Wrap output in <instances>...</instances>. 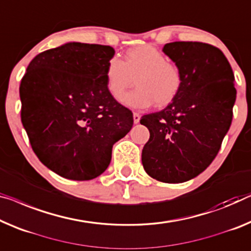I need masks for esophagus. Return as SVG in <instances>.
Returning <instances> with one entry per match:
<instances>
[{
    "label": "esophagus",
    "instance_id": "1",
    "mask_svg": "<svg viewBox=\"0 0 251 251\" xmlns=\"http://www.w3.org/2000/svg\"><path fill=\"white\" fill-rule=\"evenodd\" d=\"M133 119H134V124H137L141 119V115L138 113H134L133 114Z\"/></svg>",
    "mask_w": 251,
    "mask_h": 251
}]
</instances>
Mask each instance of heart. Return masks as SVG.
I'll list each match as a JSON object with an SVG mask.
<instances>
[{
  "instance_id": "b5f03b06",
  "label": "heart",
  "mask_w": 251,
  "mask_h": 251,
  "mask_svg": "<svg viewBox=\"0 0 251 251\" xmlns=\"http://www.w3.org/2000/svg\"><path fill=\"white\" fill-rule=\"evenodd\" d=\"M134 80L138 88L126 95L124 92ZM108 92L114 99L132 108H147L169 104L182 85V73L176 63L168 61L161 50L143 45L130 48L124 58L113 57L104 70Z\"/></svg>"
}]
</instances>
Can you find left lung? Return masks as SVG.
I'll return each instance as SVG.
<instances>
[{
	"mask_svg": "<svg viewBox=\"0 0 251 251\" xmlns=\"http://www.w3.org/2000/svg\"><path fill=\"white\" fill-rule=\"evenodd\" d=\"M162 50L180 67L182 85L164 109L141 118L150 130L142 163L152 178L177 184L195 178L215 159L232 122L237 90L218 47L174 42Z\"/></svg>",
	"mask_w": 251,
	"mask_h": 251,
	"instance_id": "left-lung-1",
	"label": "left lung"
}]
</instances>
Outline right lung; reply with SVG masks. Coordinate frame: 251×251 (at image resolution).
Instances as JSON below:
<instances>
[{
	"label": "right lung",
	"mask_w": 251,
	"mask_h": 251,
	"mask_svg": "<svg viewBox=\"0 0 251 251\" xmlns=\"http://www.w3.org/2000/svg\"><path fill=\"white\" fill-rule=\"evenodd\" d=\"M114 55L110 46L67 43L37 55L22 77V125L38 159L61 177H98L132 128V111L106 88Z\"/></svg>",
	"instance_id": "obj_1"
}]
</instances>
